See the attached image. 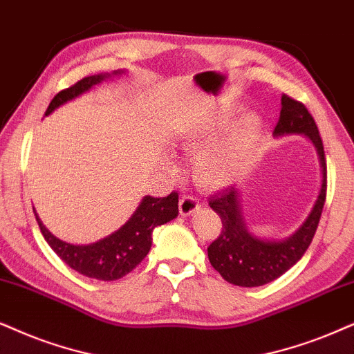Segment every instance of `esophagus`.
<instances>
[{
  "mask_svg": "<svg viewBox=\"0 0 354 354\" xmlns=\"http://www.w3.org/2000/svg\"><path fill=\"white\" fill-rule=\"evenodd\" d=\"M199 207H201L199 201L192 198V196H183L180 199V214L183 217L192 216V214H194Z\"/></svg>",
  "mask_w": 354,
  "mask_h": 354,
  "instance_id": "obj_1",
  "label": "esophagus"
}]
</instances>
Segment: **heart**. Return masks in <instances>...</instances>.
Listing matches in <instances>:
<instances>
[{
	"label": "heart",
	"instance_id": "b5f03b06",
	"mask_svg": "<svg viewBox=\"0 0 354 354\" xmlns=\"http://www.w3.org/2000/svg\"><path fill=\"white\" fill-rule=\"evenodd\" d=\"M229 111H223L203 124L192 125L183 133V145L198 150L207 144L210 137L230 120ZM263 137V124L257 115L240 119L230 131L204 147L192 158V178L204 189H221L230 186L247 171L258 155Z\"/></svg>",
	"mask_w": 354,
	"mask_h": 354
}]
</instances>
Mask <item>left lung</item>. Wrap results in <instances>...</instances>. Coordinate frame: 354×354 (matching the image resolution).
Returning <instances> with one entry per match:
<instances>
[{
	"mask_svg": "<svg viewBox=\"0 0 354 354\" xmlns=\"http://www.w3.org/2000/svg\"><path fill=\"white\" fill-rule=\"evenodd\" d=\"M281 106L279 120L272 133L276 137L302 133L315 145L322 168V186L310 214L302 225L284 240H263L250 234L241 216L239 187L229 186L209 198L210 209L222 221L221 235L207 248L209 261L227 283L241 288H257L271 283L296 265L314 239L325 204L326 162L315 120L302 102L288 95L281 97Z\"/></svg>",
	"mask_w": 354,
	"mask_h": 354,
	"instance_id": "1",
	"label": "left lung"
}]
</instances>
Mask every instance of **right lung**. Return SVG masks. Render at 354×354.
Here are the masks:
<instances>
[{
    "instance_id": "right-lung-1",
    "label": "right lung",
    "mask_w": 354,
    "mask_h": 354,
    "mask_svg": "<svg viewBox=\"0 0 354 354\" xmlns=\"http://www.w3.org/2000/svg\"><path fill=\"white\" fill-rule=\"evenodd\" d=\"M120 73H124V71L119 70L111 75H93V77L80 80L73 86L64 89L53 97L47 107L46 115L53 113L57 107L65 104V102L89 91L95 84H100L106 78L115 77ZM176 216L178 192H171L167 198L145 196L142 203L138 204L136 212L119 230L91 245L66 243L46 229L37 214H35V218H37L39 229L42 232L44 239L57 253V257L62 261H65L71 270L78 271L83 276L93 277V279L115 281L129 274L147 257L151 247V234H153L155 227L173 221Z\"/></svg>"
}]
</instances>
